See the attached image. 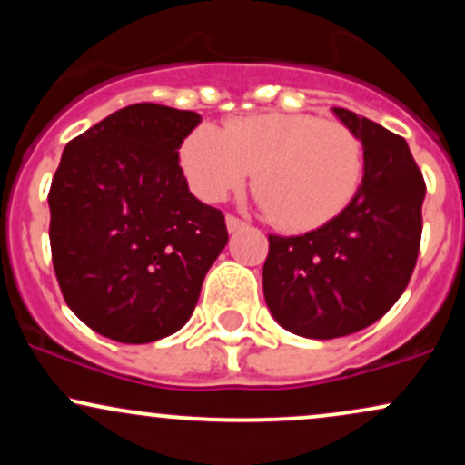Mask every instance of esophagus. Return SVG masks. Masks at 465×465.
<instances>
[{
  "label": "esophagus",
  "instance_id": "34e87169",
  "mask_svg": "<svg viewBox=\"0 0 465 465\" xmlns=\"http://www.w3.org/2000/svg\"><path fill=\"white\" fill-rule=\"evenodd\" d=\"M225 223H227V232H229V233H236V232H240V229H242L244 225H247V223L240 221V218L232 216V214H227Z\"/></svg>",
  "mask_w": 465,
  "mask_h": 465
}]
</instances>
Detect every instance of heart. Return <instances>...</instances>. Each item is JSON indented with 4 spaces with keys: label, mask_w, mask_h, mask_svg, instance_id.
<instances>
[{
    "label": "heart",
    "mask_w": 465,
    "mask_h": 465,
    "mask_svg": "<svg viewBox=\"0 0 465 465\" xmlns=\"http://www.w3.org/2000/svg\"><path fill=\"white\" fill-rule=\"evenodd\" d=\"M192 192L221 201L242 188L253 170V190L275 225L314 229L348 207L362 179V143L336 120L308 114L232 117L216 129L201 124L179 148Z\"/></svg>",
    "instance_id": "heart-1"
}]
</instances>
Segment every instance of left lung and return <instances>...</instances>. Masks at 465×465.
Returning a JSON list of instances; mask_svg holds the SVG:
<instances>
[{
	"label": "left lung",
	"instance_id": "8db88e82",
	"mask_svg": "<svg viewBox=\"0 0 465 465\" xmlns=\"http://www.w3.org/2000/svg\"><path fill=\"white\" fill-rule=\"evenodd\" d=\"M362 143L365 173L339 216L303 236H269L264 300L275 322L306 339L367 328L407 288L421 238L426 185L407 142L334 106Z\"/></svg>",
	"mask_w": 465,
	"mask_h": 465
}]
</instances>
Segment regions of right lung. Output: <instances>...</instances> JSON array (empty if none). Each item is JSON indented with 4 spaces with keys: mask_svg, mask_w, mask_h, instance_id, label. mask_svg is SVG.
Masks as SVG:
<instances>
[{
    "mask_svg": "<svg viewBox=\"0 0 465 465\" xmlns=\"http://www.w3.org/2000/svg\"><path fill=\"white\" fill-rule=\"evenodd\" d=\"M199 122L131 104L63 151L47 196L52 262L67 306L106 339L151 343L183 328L225 249V216L192 194L179 165Z\"/></svg>",
    "mask_w": 465,
    "mask_h": 465,
    "instance_id": "obj_1",
    "label": "right lung"
}]
</instances>
